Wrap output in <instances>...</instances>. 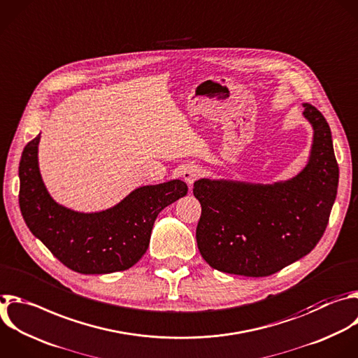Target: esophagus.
<instances>
[{
	"label": "esophagus",
	"instance_id": "34e87169",
	"mask_svg": "<svg viewBox=\"0 0 358 358\" xmlns=\"http://www.w3.org/2000/svg\"><path fill=\"white\" fill-rule=\"evenodd\" d=\"M201 173H202V170H201L199 166L191 164V166H187V167H185V170H184V173H182V177H184V180H185L189 185H192V184L198 180V177L201 176Z\"/></svg>",
	"mask_w": 358,
	"mask_h": 358
}]
</instances>
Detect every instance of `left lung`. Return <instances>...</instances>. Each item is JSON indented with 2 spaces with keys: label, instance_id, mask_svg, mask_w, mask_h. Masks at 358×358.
<instances>
[{
  "label": "left lung",
  "instance_id": "1",
  "mask_svg": "<svg viewBox=\"0 0 358 358\" xmlns=\"http://www.w3.org/2000/svg\"><path fill=\"white\" fill-rule=\"evenodd\" d=\"M303 108L313 143L299 174L274 184L194 182L202 208L196 243L212 268L267 277L310 253L323 236L337 195L338 166L324 116L310 103Z\"/></svg>",
  "mask_w": 358,
  "mask_h": 358
}]
</instances>
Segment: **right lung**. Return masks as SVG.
Segmentation results:
<instances>
[{"label": "right lung", "instance_id": "obj_1", "mask_svg": "<svg viewBox=\"0 0 358 358\" xmlns=\"http://www.w3.org/2000/svg\"><path fill=\"white\" fill-rule=\"evenodd\" d=\"M39 139L41 135L25 146L20 162V208L34 236L80 274H108L135 266L149 248L157 215L187 194V184L171 180L145 185L106 210L76 212L59 205L43 184Z\"/></svg>", "mask_w": 358, "mask_h": 358}]
</instances>
